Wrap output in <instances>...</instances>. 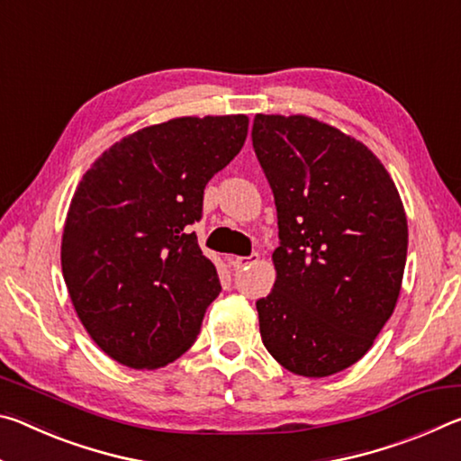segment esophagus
Here are the masks:
<instances>
[{"mask_svg": "<svg viewBox=\"0 0 461 461\" xmlns=\"http://www.w3.org/2000/svg\"><path fill=\"white\" fill-rule=\"evenodd\" d=\"M230 262H231V267H233V268L240 270V268L248 267V264L258 262V254H249V256H231Z\"/></svg>", "mask_w": 461, "mask_h": 461, "instance_id": "1", "label": "esophagus"}]
</instances>
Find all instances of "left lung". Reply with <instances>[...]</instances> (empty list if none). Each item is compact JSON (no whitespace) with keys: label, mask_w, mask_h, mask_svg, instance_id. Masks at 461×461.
Here are the masks:
<instances>
[{"label":"left lung","mask_w":461,"mask_h":461,"mask_svg":"<svg viewBox=\"0 0 461 461\" xmlns=\"http://www.w3.org/2000/svg\"><path fill=\"white\" fill-rule=\"evenodd\" d=\"M252 142L280 238L275 288L256 303L262 343L288 372L331 376L368 352L399 301V189L368 146L309 115L256 113Z\"/></svg>","instance_id":"left-lung-1"}]
</instances>
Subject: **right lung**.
Wrapping results in <instances>:
<instances>
[{"instance_id":"1","label":"right lung","mask_w":461,"mask_h":461,"mask_svg":"<svg viewBox=\"0 0 461 461\" xmlns=\"http://www.w3.org/2000/svg\"><path fill=\"white\" fill-rule=\"evenodd\" d=\"M248 115L175 118L134 131L93 162L68 205L60 267L91 339L128 368H162L189 349L220 276L186 225L233 160Z\"/></svg>"}]
</instances>
